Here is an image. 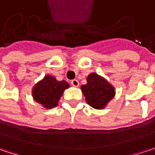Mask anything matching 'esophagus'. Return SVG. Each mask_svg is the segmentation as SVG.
<instances>
[{
	"label": "esophagus",
	"instance_id": "obj_1",
	"mask_svg": "<svg viewBox=\"0 0 155 155\" xmlns=\"http://www.w3.org/2000/svg\"><path fill=\"white\" fill-rule=\"evenodd\" d=\"M71 85H73L74 87H78L79 86V81H78L77 80H72L71 81Z\"/></svg>",
	"mask_w": 155,
	"mask_h": 155
}]
</instances>
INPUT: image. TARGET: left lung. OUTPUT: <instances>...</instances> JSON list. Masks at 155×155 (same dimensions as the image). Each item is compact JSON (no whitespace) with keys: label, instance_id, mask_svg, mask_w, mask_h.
<instances>
[{"label":"left lung","instance_id":"1","mask_svg":"<svg viewBox=\"0 0 155 155\" xmlns=\"http://www.w3.org/2000/svg\"><path fill=\"white\" fill-rule=\"evenodd\" d=\"M87 103L95 109H103L115 95L113 87L104 78L91 74L87 78V84L81 86Z\"/></svg>","mask_w":155,"mask_h":155}]
</instances>
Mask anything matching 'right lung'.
<instances>
[{
    "mask_svg": "<svg viewBox=\"0 0 155 155\" xmlns=\"http://www.w3.org/2000/svg\"><path fill=\"white\" fill-rule=\"evenodd\" d=\"M68 87L69 84L66 81H59L52 76L46 75L34 87L32 95L37 103L51 109L57 106L64 90Z\"/></svg>",
    "mask_w": 155,
    "mask_h": 155,
    "instance_id": "add662e5",
    "label": "right lung"
}]
</instances>
